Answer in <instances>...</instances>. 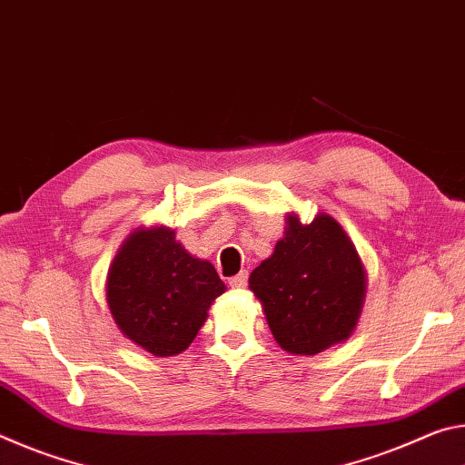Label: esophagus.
<instances>
[{
  "label": "esophagus",
  "instance_id": "obj_1",
  "mask_svg": "<svg viewBox=\"0 0 465 465\" xmlns=\"http://www.w3.org/2000/svg\"><path fill=\"white\" fill-rule=\"evenodd\" d=\"M248 285V272L242 271L240 274H235V277L230 279V287L232 289H243Z\"/></svg>",
  "mask_w": 465,
  "mask_h": 465
}]
</instances>
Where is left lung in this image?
Segmentation results:
<instances>
[{
    "label": "left lung",
    "instance_id": "obj_1",
    "mask_svg": "<svg viewBox=\"0 0 465 465\" xmlns=\"http://www.w3.org/2000/svg\"><path fill=\"white\" fill-rule=\"evenodd\" d=\"M248 282L281 349L318 355L352 334L367 274L355 243L334 217L320 213L303 225L289 213L285 238Z\"/></svg>",
    "mask_w": 465,
    "mask_h": 465
}]
</instances>
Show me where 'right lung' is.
<instances>
[{
	"label": "right lung",
	"mask_w": 465,
	"mask_h": 465,
	"mask_svg": "<svg viewBox=\"0 0 465 465\" xmlns=\"http://www.w3.org/2000/svg\"><path fill=\"white\" fill-rule=\"evenodd\" d=\"M223 291L215 266L188 254L174 230L163 225L133 232L106 279V302L116 326L155 357L188 349Z\"/></svg>",
	"instance_id": "right-lung-1"
}]
</instances>
